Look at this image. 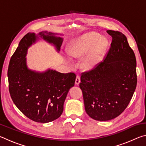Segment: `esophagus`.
I'll return each mask as SVG.
<instances>
[{"label": "esophagus", "instance_id": "esophagus-1", "mask_svg": "<svg viewBox=\"0 0 146 146\" xmlns=\"http://www.w3.org/2000/svg\"><path fill=\"white\" fill-rule=\"evenodd\" d=\"M80 82V76L78 75L76 76V79H75V84L76 85H78Z\"/></svg>", "mask_w": 146, "mask_h": 146}]
</instances>
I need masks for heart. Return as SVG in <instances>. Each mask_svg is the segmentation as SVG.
Segmentation results:
<instances>
[{
	"instance_id": "obj_1",
	"label": "heart",
	"mask_w": 146,
	"mask_h": 146,
	"mask_svg": "<svg viewBox=\"0 0 146 146\" xmlns=\"http://www.w3.org/2000/svg\"><path fill=\"white\" fill-rule=\"evenodd\" d=\"M107 44L105 38H100L97 33H89L73 42L69 48V54L78 58L86 55L90 50L84 58L83 66L86 68H91L99 62ZM69 61L71 60L69 59Z\"/></svg>"
}]
</instances>
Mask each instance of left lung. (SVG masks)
<instances>
[{
    "label": "left lung",
    "instance_id": "1",
    "mask_svg": "<svg viewBox=\"0 0 146 146\" xmlns=\"http://www.w3.org/2000/svg\"><path fill=\"white\" fill-rule=\"evenodd\" d=\"M112 36L105 58L90 70L81 73L79 86L85 110L94 120L108 121L122 113L137 87V61L126 36L108 30Z\"/></svg>",
    "mask_w": 146,
    "mask_h": 146
}]
</instances>
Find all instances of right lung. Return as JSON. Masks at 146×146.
I'll return each mask as SVG.
<instances>
[{
    "label": "right lung",
    "mask_w": 146,
    "mask_h": 146,
    "mask_svg": "<svg viewBox=\"0 0 146 146\" xmlns=\"http://www.w3.org/2000/svg\"><path fill=\"white\" fill-rule=\"evenodd\" d=\"M38 35L59 50L62 42L60 37L47 31ZM36 38L35 33H27L11 56L8 70L9 91L13 102L26 117L36 122L47 123L60 117L69 90L75 85L76 75L50 70L39 73L28 70L25 56Z\"/></svg>",
    "instance_id": "1"
}]
</instances>
